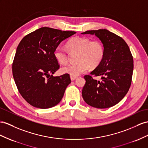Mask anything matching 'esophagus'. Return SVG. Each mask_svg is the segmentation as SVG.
Masks as SVG:
<instances>
[{
    "label": "esophagus",
    "mask_w": 148,
    "mask_h": 148,
    "mask_svg": "<svg viewBox=\"0 0 148 148\" xmlns=\"http://www.w3.org/2000/svg\"><path fill=\"white\" fill-rule=\"evenodd\" d=\"M77 78V76H73V75H71V81H74Z\"/></svg>",
    "instance_id": "obj_1"
}]
</instances>
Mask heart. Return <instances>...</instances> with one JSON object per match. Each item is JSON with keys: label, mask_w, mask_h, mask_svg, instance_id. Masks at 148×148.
Returning a JSON list of instances; mask_svg holds the SVG:
<instances>
[{"label": "heart", "mask_w": 148, "mask_h": 148, "mask_svg": "<svg viewBox=\"0 0 148 148\" xmlns=\"http://www.w3.org/2000/svg\"><path fill=\"white\" fill-rule=\"evenodd\" d=\"M67 48L70 53H77L76 60L78 62L69 64L62 67L63 74L77 76L88 70L90 66L96 67L101 62L104 54L103 44L98 40H91L86 37H74L68 41ZM54 56L60 64L68 62V56L64 49L58 47L55 49Z\"/></svg>", "instance_id": "heart-1"}]
</instances>
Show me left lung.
<instances>
[{
    "label": "left lung",
    "instance_id": "8db88e82",
    "mask_svg": "<svg viewBox=\"0 0 148 148\" xmlns=\"http://www.w3.org/2000/svg\"><path fill=\"white\" fill-rule=\"evenodd\" d=\"M81 34L95 35L104 49L101 62L90 73L94 76H101V80L86 75L82 97L92 107L111 108L123 99L131 86L134 65L130 49L123 39L107 29Z\"/></svg>",
    "mask_w": 148,
    "mask_h": 148
}]
</instances>
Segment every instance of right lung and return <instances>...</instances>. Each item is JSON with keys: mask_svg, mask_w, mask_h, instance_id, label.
<instances>
[{"mask_svg": "<svg viewBox=\"0 0 148 148\" xmlns=\"http://www.w3.org/2000/svg\"><path fill=\"white\" fill-rule=\"evenodd\" d=\"M75 33L41 27L25 36L18 45L13 77L21 96L32 106L51 108L62 99L71 81L67 74L53 76L59 68L54 52L62 41Z\"/></svg>", "mask_w": 148, "mask_h": 148, "instance_id": "1", "label": "right lung"}]
</instances>
